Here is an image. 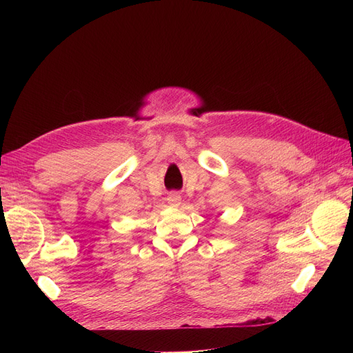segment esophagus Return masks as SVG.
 Masks as SVG:
<instances>
[{
	"label": "esophagus",
	"mask_w": 353,
	"mask_h": 353,
	"mask_svg": "<svg viewBox=\"0 0 353 353\" xmlns=\"http://www.w3.org/2000/svg\"><path fill=\"white\" fill-rule=\"evenodd\" d=\"M168 203L170 206H179L181 205V196L178 193H170L168 196Z\"/></svg>",
	"instance_id": "obj_1"
}]
</instances>
